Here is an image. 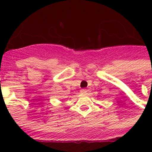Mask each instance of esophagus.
Instances as JSON below:
<instances>
[{
  "label": "esophagus",
  "instance_id": "34e87169",
  "mask_svg": "<svg viewBox=\"0 0 152 152\" xmlns=\"http://www.w3.org/2000/svg\"><path fill=\"white\" fill-rule=\"evenodd\" d=\"M87 92H88V90H87V89H81L80 90L81 94H86Z\"/></svg>",
  "mask_w": 152,
  "mask_h": 152
}]
</instances>
